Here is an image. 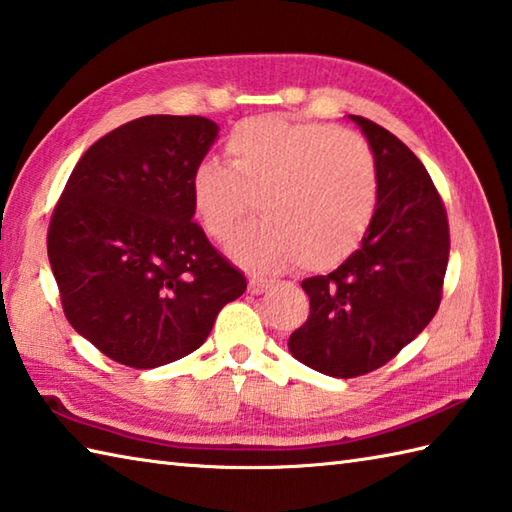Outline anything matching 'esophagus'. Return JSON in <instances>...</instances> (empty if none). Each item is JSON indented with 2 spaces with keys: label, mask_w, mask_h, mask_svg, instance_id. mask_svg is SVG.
<instances>
[{
  "label": "esophagus",
  "mask_w": 512,
  "mask_h": 512,
  "mask_svg": "<svg viewBox=\"0 0 512 512\" xmlns=\"http://www.w3.org/2000/svg\"><path fill=\"white\" fill-rule=\"evenodd\" d=\"M269 285H271V280L252 276V278H249V285H247V289H249V294L258 296V294H263V291H267V287H269Z\"/></svg>",
  "instance_id": "esophagus-1"
}]
</instances>
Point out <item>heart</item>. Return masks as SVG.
Listing matches in <instances>:
<instances>
[{
	"mask_svg": "<svg viewBox=\"0 0 512 512\" xmlns=\"http://www.w3.org/2000/svg\"><path fill=\"white\" fill-rule=\"evenodd\" d=\"M227 165L201 161L190 198L207 236L227 241L254 198L258 214L229 243L256 271L302 260L329 269L367 234L378 207V168L358 134L280 117L247 119L225 141Z\"/></svg>",
	"mask_w": 512,
	"mask_h": 512,
	"instance_id": "obj_1",
	"label": "heart"
}]
</instances>
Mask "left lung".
Wrapping results in <instances>:
<instances>
[{"label": "left lung", "mask_w": 512, "mask_h": 512, "mask_svg": "<svg viewBox=\"0 0 512 512\" xmlns=\"http://www.w3.org/2000/svg\"><path fill=\"white\" fill-rule=\"evenodd\" d=\"M378 168V207L362 245L327 276L302 280L309 318L291 356L331 378L380 369L422 333L442 300L448 218L422 161L382 125L349 114Z\"/></svg>", "instance_id": "8db88e82"}]
</instances>
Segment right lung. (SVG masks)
Here are the masks:
<instances>
[{"label": "right lung", "instance_id": "add662e5", "mask_svg": "<svg viewBox=\"0 0 512 512\" xmlns=\"http://www.w3.org/2000/svg\"><path fill=\"white\" fill-rule=\"evenodd\" d=\"M216 137L205 117L125 123L90 145L52 212L48 260L64 314L125 367L196 351L247 289L192 221L190 179Z\"/></svg>", "mask_w": 512, "mask_h": 512}]
</instances>
